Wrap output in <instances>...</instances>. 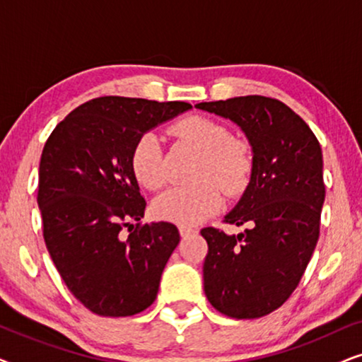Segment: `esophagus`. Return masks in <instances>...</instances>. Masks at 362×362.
<instances>
[{"mask_svg": "<svg viewBox=\"0 0 362 362\" xmlns=\"http://www.w3.org/2000/svg\"><path fill=\"white\" fill-rule=\"evenodd\" d=\"M196 229L194 227H189V226H180V234L181 237H189L192 234H196Z\"/></svg>", "mask_w": 362, "mask_h": 362, "instance_id": "34e87169", "label": "esophagus"}]
</instances>
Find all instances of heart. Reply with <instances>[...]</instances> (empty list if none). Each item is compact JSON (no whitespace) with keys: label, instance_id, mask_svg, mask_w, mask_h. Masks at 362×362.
Returning <instances> with one entry per match:
<instances>
[{"label":"heart","instance_id":"b5f03b06","mask_svg":"<svg viewBox=\"0 0 362 362\" xmlns=\"http://www.w3.org/2000/svg\"><path fill=\"white\" fill-rule=\"evenodd\" d=\"M173 133L204 155L199 170L202 182L165 191L153 202V212L161 221L194 226L219 211L222 204L220 184L229 194H239L244 189L250 180L254 160L247 143L234 140L229 128L209 117L182 118L173 127ZM132 170L138 182L148 189H158L165 185L161 141L156 133L150 132L138 138L132 151Z\"/></svg>","mask_w":362,"mask_h":362}]
</instances>
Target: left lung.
Returning <instances> with one entry per match:
<instances>
[{"label": "left lung", "mask_w": 362, "mask_h": 362, "mask_svg": "<svg viewBox=\"0 0 362 362\" xmlns=\"http://www.w3.org/2000/svg\"><path fill=\"white\" fill-rule=\"evenodd\" d=\"M196 107L237 123L254 153L249 186L224 219L247 229L237 235L201 230L206 296L230 318H260L290 298L318 242L325 202L320 141L276 98L245 95Z\"/></svg>", "instance_id": "1"}]
</instances>
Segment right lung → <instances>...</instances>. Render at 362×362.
<instances>
[{
    "label": "right lung",
    "mask_w": 362,
    "mask_h": 362,
    "mask_svg": "<svg viewBox=\"0 0 362 362\" xmlns=\"http://www.w3.org/2000/svg\"><path fill=\"white\" fill-rule=\"evenodd\" d=\"M189 108L98 97L69 113L44 145L37 189L44 242L64 284L92 313L132 316L156 298L180 232L171 222H140L146 201L132 151L143 133Z\"/></svg>",
    "instance_id": "1"
}]
</instances>
